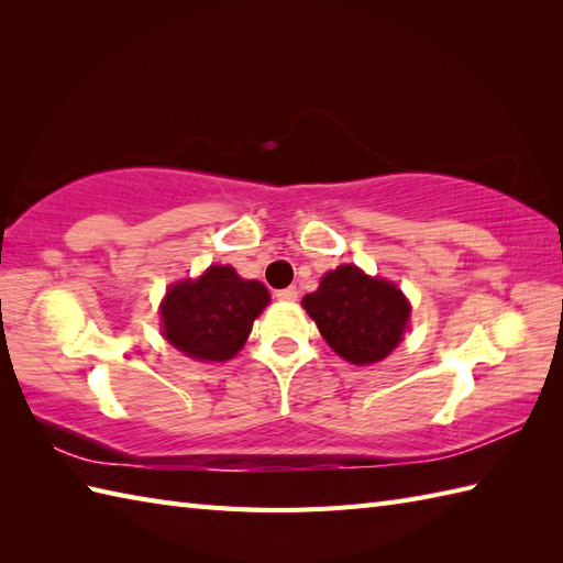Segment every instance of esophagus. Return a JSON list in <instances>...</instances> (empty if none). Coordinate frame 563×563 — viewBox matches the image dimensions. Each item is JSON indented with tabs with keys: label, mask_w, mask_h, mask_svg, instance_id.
Segmentation results:
<instances>
[{
	"label": "esophagus",
	"mask_w": 563,
	"mask_h": 563,
	"mask_svg": "<svg viewBox=\"0 0 563 563\" xmlns=\"http://www.w3.org/2000/svg\"><path fill=\"white\" fill-rule=\"evenodd\" d=\"M297 295H300V292H297V288H285V290L275 292V297H278L280 302H295Z\"/></svg>",
	"instance_id": "obj_1"
}]
</instances>
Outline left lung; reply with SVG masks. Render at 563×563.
<instances>
[{
	"label": "left lung",
	"instance_id": "8db88e82",
	"mask_svg": "<svg viewBox=\"0 0 563 563\" xmlns=\"http://www.w3.org/2000/svg\"><path fill=\"white\" fill-rule=\"evenodd\" d=\"M302 307L331 349L353 365L385 361L411 317V305L397 285L369 278L349 263L324 273L319 288L305 295Z\"/></svg>",
	"mask_w": 563,
	"mask_h": 563
}]
</instances>
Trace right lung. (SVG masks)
I'll use <instances>...</instances> for the list:
<instances>
[{"label": "right lung", "mask_w": 563, "mask_h": 563, "mask_svg": "<svg viewBox=\"0 0 563 563\" xmlns=\"http://www.w3.org/2000/svg\"><path fill=\"white\" fill-rule=\"evenodd\" d=\"M268 302L263 283L239 278L232 266H210L200 278L178 280L166 290L159 307L162 333L194 361H230Z\"/></svg>", "instance_id": "obj_1"}]
</instances>
